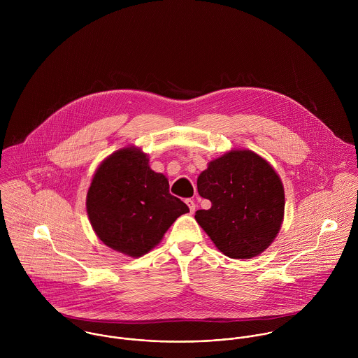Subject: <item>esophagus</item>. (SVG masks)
I'll return each instance as SVG.
<instances>
[{
  "instance_id": "esophagus-1",
  "label": "esophagus",
  "mask_w": 358,
  "mask_h": 358,
  "mask_svg": "<svg viewBox=\"0 0 358 358\" xmlns=\"http://www.w3.org/2000/svg\"><path fill=\"white\" fill-rule=\"evenodd\" d=\"M186 204H187L189 209H190V213H194V212H196V203H194V200L187 199V200H186Z\"/></svg>"
}]
</instances>
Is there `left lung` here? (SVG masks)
Instances as JSON below:
<instances>
[{
    "label": "left lung",
    "mask_w": 358,
    "mask_h": 358,
    "mask_svg": "<svg viewBox=\"0 0 358 358\" xmlns=\"http://www.w3.org/2000/svg\"><path fill=\"white\" fill-rule=\"evenodd\" d=\"M197 189L212 206L194 217L223 255L251 259L275 240L284 220V186L259 154L236 149L209 161Z\"/></svg>",
    "instance_id": "obj_1"
}]
</instances>
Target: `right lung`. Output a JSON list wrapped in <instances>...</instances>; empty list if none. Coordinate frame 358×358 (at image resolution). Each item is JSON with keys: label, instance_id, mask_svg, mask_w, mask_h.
<instances>
[{"label": "right lung", "instance_id": "add662e5", "mask_svg": "<svg viewBox=\"0 0 358 358\" xmlns=\"http://www.w3.org/2000/svg\"><path fill=\"white\" fill-rule=\"evenodd\" d=\"M189 206L169 193L165 175L154 172L149 154L127 146L106 157L87 193L91 226L108 248L141 257L159 244Z\"/></svg>", "mask_w": 358, "mask_h": 358}]
</instances>
